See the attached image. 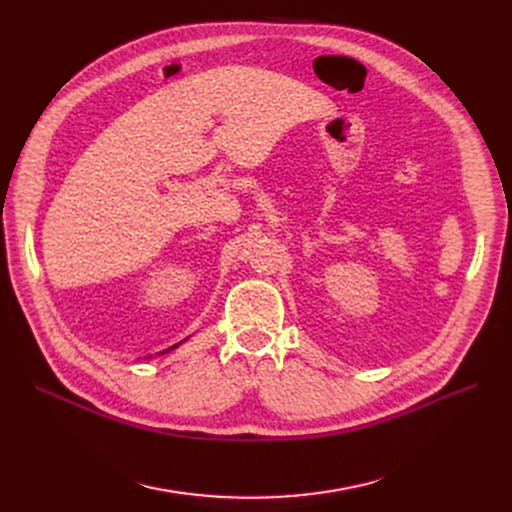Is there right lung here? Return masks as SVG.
<instances>
[{
  "mask_svg": "<svg viewBox=\"0 0 512 512\" xmlns=\"http://www.w3.org/2000/svg\"><path fill=\"white\" fill-rule=\"evenodd\" d=\"M178 344H182V342H178ZM178 344H174V346H170V348H166V351H164V353H168V351H172V348H176V346H178Z\"/></svg>",
  "mask_w": 512,
  "mask_h": 512,
  "instance_id": "1",
  "label": "right lung"
}]
</instances>
